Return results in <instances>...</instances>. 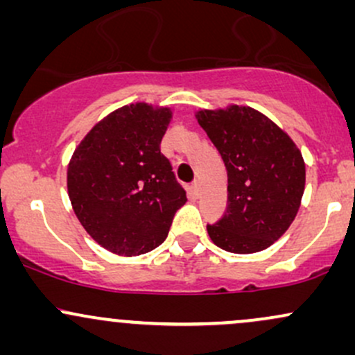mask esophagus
Wrapping results in <instances>:
<instances>
[{
    "label": "esophagus",
    "instance_id": "esophagus-1",
    "mask_svg": "<svg viewBox=\"0 0 355 355\" xmlns=\"http://www.w3.org/2000/svg\"><path fill=\"white\" fill-rule=\"evenodd\" d=\"M191 191H193L195 195H198V191H200V182L195 180L193 183H191Z\"/></svg>",
    "mask_w": 355,
    "mask_h": 355
}]
</instances>
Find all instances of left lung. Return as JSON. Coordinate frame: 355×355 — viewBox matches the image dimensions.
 <instances>
[{
  "label": "left lung",
  "mask_w": 355,
  "mask_h": 355,
  "mask_svg": "<svg viewBox=\"0 0 355 355\" xmlns=\"http://www.w3.org/2000/svg\"><path fill=\"white\" fill-rule=\"evenodd\" d=\"M198 123L218 150L229 177V205L207 230L232 254L270 247L294 222L305 187V165L294 141L254 108L202 110Z\"/></svg>",
  "instance_id": "1"
}]
</instances>
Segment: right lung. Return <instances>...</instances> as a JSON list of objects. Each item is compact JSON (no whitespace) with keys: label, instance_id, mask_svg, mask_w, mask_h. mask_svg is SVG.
<instances>
[{"label":"right lung","instance_id":"add662e5","mask_svg":"<svg viewBox=\"0 0 355 355\" xmlns=\"http://www.w3.org/2000/svg\"><path fill=\"white\" fill-rule=\"evenodd\" d=\"M168 108L121 107L92 128L68 166V195L93 240L113 254L153 250L187 202L172 164L160 152Z\"/></svg>","mask_w":355,"mask_h":355}]
</instances>
